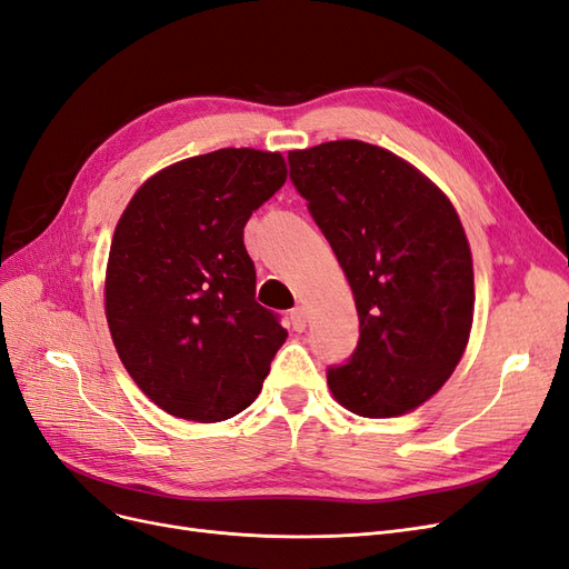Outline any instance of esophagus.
I'll return each mask as SVG.
<instances>
[{
    "label": "esophagus",
    "instance_id": "1",
    "mask_svg": "<svg viewBox=\"0 0 569 569\" xmlns=\"http://www.w3.org/2000/svg\"><path fill=\"white\" fill-rule=\"evenodd\" d=\"M289 320H291V327H295L297 332H303L306 330V322H308V316H306V308L303 306H295L289 311Z\"/></svg>",
    "mask_w": 569,
    "mask_h": 569
}]
</instances>
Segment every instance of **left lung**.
<instances>
[{
  "label": "left lung",
  "mask_w": 569,
  "mask_h": 569,
  "mask_svg": "<svg viewBox=\"0 0 569 569\" xmlns=\"http://www.w3.org/2000/svg\"><path fill=\"white\" fill-rule=\"evenodd\" d=\"M289 180L347 272L360 320L327 385L356 416H403L468 347L475 278L460 218L410 163L358 140L289 151Z\"/></svg>",
  "instance_id": "1"
}]
</instances>
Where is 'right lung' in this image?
I'll use <instances>...</instances> for the list:
<instances>
[{
    "instance_id": "1",
    "label": "right lung",
    "mask_w": 569,
    "mask_h": 569,
    "mask_svg": "<svg viewBox=\"0 0 569 569\" xmlns=\"http://www.w3.org/2000/svg\"><path fill=\"white\" fill-rule=\"evenodd\" d=\"M287 180L282 153L218 149L149 178L120 216L107 320L126 370L182 420L253 403L287 330L256 301L244 226Z\"/></svg>"
}]
</instances>
